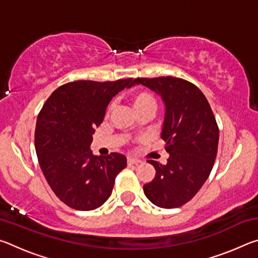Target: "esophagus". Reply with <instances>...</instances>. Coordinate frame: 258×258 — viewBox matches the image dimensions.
I'll return each instance as SVG.
<instances>
[{
    "label": "esophagus",
    "mask_w": 258,
    "mask_h": 258,
    "mask_svg": "<svg viewBox=\"0 0 258 258\" xmlns=\"http://www.w3.org/2000/svg\"><path fill=\"white\" fill-rule=\"evenodd\" d=\"M140 163H141V160H139V159L131 158V157H128L127 158V165H139Z\"/></svg>",
    "instance_id": "1"
}]
</instances>
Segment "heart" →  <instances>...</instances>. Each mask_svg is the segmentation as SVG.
Listing matches in <instances>:
<instances>
[{
	"label": "heart",
	"instance_id": "1",
	"mask_svg": "<svg viewBox=\"0 0 258 258\" xmlns=\"http://www.w3.org/2000/svg\"><path fill=\"white\" fill-rule=\"evenodd\" d=\"M130 101L132 103L134 111L137 112V115L141 112H145V111H156L157 109V100L154 97V94L150 93L149 91H145V90H141V91H137V92H134L131 94L130 97ZM112 106L108 107L107 109V115H109V112L111 111Z\"/></svg>",
	"mask_w": 258,
	"mask_h": 258
}]
</instances>
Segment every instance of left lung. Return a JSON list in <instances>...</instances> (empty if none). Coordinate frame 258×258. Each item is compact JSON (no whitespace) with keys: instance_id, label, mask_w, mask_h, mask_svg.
I'll use <instances>...</instances> for the list:
<instances>
[{"instance_id":"obj_1","label":"left lung","mask_w":258,"mask_h":258,"mask_svg":"<svg viewBox=\"0 0 258 258\" xmlns=\"http://www.w3.org/2000/svg\"><path fill=\"white\" fill-rule=\"evenodd\" d=\"M163 98L166 113L161 139L169 154L165 165L154 166V180L143 185L146 197L161 208H177L195 197L209 176L218 148V126L208 100L197 86L183 78L138 77Z\"/></svg>"}]
</instances>
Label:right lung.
Returning <instances> with one entry per match:
<instances>
[{"label":"right lung","instance_id":"right-lung-1","mask_svg":"<svg viewBox=\"0 0 258 258\" xmlns=\"http://www.w3.org/2000/svg\"><path fill=\"white\" fill-rule=\"evenodd\" d=\"M133 78L76 81L58 87L43 104L35 128L41 169L56 197L77 211H92L110 197L126 157H97L90 149L110 100Z\"/></svg>","mask_w":258,"mask_h":258}]
</instances>
